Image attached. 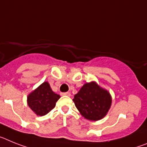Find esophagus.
<instances>
[{
    "label": "esophagus",
    "mask_w": 147,
    "mask_h": 147,
    "mask_svg": "<svg viewBox=\"0 0 147 147\" xmlns=\"http://www.w3.org/2000/svg\"><path fill=\"white\" fill-rule=\"evenodd\" d=\"M61 95H66V96H70V95H71V94H70V92H62Z\"/></svg>",
    "instance_id": "34e87169"
}]
</instances>
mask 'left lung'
<instances>
[{
  "label": "left lung",
  "mask_w": 147,
  "mask_h": 147,
  "mask_svg": "<svg viewBox=\"0 0 147 147\" xmlns=\"http://www.w3.org/2000/svg\"><path fill=\"white\" fill-rule=\"evenodd\" d=\"M78 110L86 119L98 121L107 114L112 104L109 92L99 86L95 81L86 83L74 96Z\"/></svg>",
  "instance_id": "8db88e82"
}]
</instances>
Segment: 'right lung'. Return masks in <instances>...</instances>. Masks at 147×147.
I'll list each match as a JSON object with an SVG mask.
<instances>
[{"instance_id":"obj_1","label":"right lung","mask_w":147,"mask_h":147,"mask_svg":"<svg viewBox=\"0 0 147 147\" xmlns=\"http://www.w3.org/2000/svg\"><path fill=\"white\" fill-rule=\"evenodd\" d=\"M61 98L51 89L48 82H43L27 97V104L37 115L43 116L55 107Z\"/></svg>"}]
</instances>
